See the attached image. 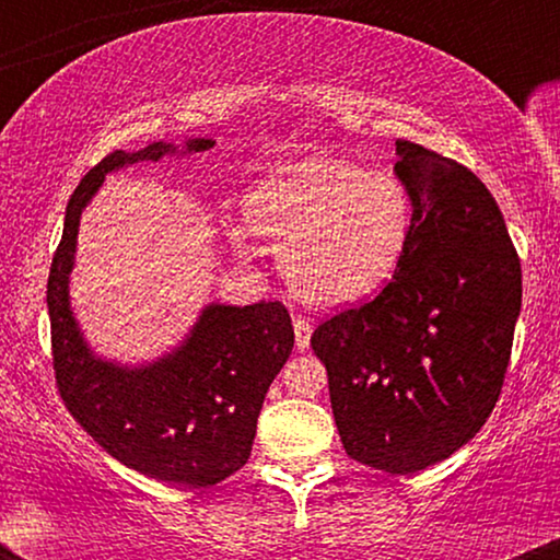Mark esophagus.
<instances>
[{"label":"esophagus","instance_id":"34e87169","mask_svg":"<svg viewBox=\"0 0 560 560\" xmlns=\"http://www.w3.org/2000/svg\"><path fill=\"white\" fill-rule=\"evenodd\" d=\"M311 334H313L311 320L302 316L294 318V342H298V350H305V347L311 345Z\"/></svg>","mask_w":560,"mask_h":560}]
</instances>
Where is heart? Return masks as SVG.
<instances>
[{
  "label": "heart",
  "instance_id": "b5f03b06",
  "mask_svg": "<svg viewBox=\"0 0 560 560\" xmlns=\"http://www.w3.org/2000/svg\"><path fill=\"white\" fill-rule=\"evenodd\" d=\"M249 229L279 247L287 281L313 305L339 307L376 294L413 236V199L387 171L311 158L273 173L244 199ZM234 242L247 247V234Z\"/></svg>",
  "mask_w": 560,
  "mask_h": 560
}]
</instances>
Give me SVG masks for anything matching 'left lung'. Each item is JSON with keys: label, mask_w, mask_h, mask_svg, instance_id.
<instances>
[{"label": "left lung", "mask_w": 560, "mask_h": 560, "mask_svg": "<svg viewBox=\"0 0 560 560\" xmlns=\"http://www.w3.org/2000/svg\"><path fill=\"white\" fill-rule=\"evenodd\" d=\"M413 236L374 300L313 331L345 453L387 474L450 458L490 419L522 311L503 213L466 165L397 139Z\"/></svg>", "instance_id": "8db88e82"}]
</instances>
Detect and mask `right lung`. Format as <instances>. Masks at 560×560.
<instances>
[{
  "label": "right lung",
  "mask_w": 560,
  "mask_h": 560,
  "mask_svg": "<svg viewBox=\"0 0 560 560\" xmlns=\"http://www.w3.org/2000/svg\"><path fill=\"white\" fill-rule=\"evenodd\" d=\"M213 144V139H189L184 152H205ZM165 155H176L168 141L139 152L115 150L75 186L47 281L52 365L70 416L115 460L171 485L210 487L240 471L253 453L266 392L294 347L287 307L213 302L176 350L128 369L89 350L68 298L75 236L89 199L110 171Z\"/></svg>",
  "instance_id": "obj_1"
}]
</instances>
